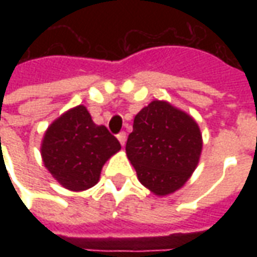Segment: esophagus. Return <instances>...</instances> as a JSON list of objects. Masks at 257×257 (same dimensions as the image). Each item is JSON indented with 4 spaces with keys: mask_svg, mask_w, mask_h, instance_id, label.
I'll use <instances>...</instances> for the list:
<instances>
[{
    "mask_svg": "<svg viewBox=\"0 0 257 257\" xmlns=\"http://www.w3.org/2000/svg\"><path fill=\"white\" fill-rule=\"evenodd\" d=\"M117 138L118 140H119L121 146H125V142H126V134H125V132H121V134L118 135Z\"/></svg>",
    "mask_w": 257,
    "mask_h": 257,
    "instance_id": "esophagus-1",
    "label": "esophagus"
}]
</instances>
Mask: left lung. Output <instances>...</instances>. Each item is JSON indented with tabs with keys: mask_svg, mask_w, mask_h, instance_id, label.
<instances>
[{
	"mask_svg": "<svg viewBox=\"0 0 257 257\" xmlns=\"http://www.w3.org/2000/svg\"><path fill=\"white\" fill-rule=\"evenodd\" d=\"M125 150L140 183L162 197L183 187L195 171L202 135L187 112L153 100L136 114Z\"/></svg>",
	"mask_w": 257,
	"mask_h": 257,
	"instance_id": "obj_1",
	"label": "left lung"
}]
</instances>
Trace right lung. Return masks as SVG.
Segmentation results:
<instances>
[{
    "label": "right lung",
    "instance_id": "add662e5",
    "mask_svg": "<svg viewBox=\"0 0 257 257\" xmlns=\"http://www.w3.org/2000/svg\"><path fill=\"white\" fill-rule=\"evenodd\" d=\"M119 150L117 138L104 125H96L82 104L55 119L41 143L45 168L64 189L71 191L93 187L99 182L103 165Z\"/></svg>",
    "mask_w": 257,
    "mask_h": 257
}]
</instances>
